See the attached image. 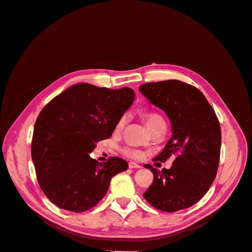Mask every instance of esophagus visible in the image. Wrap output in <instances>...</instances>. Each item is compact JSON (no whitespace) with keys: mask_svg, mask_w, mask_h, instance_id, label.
<instances>
[{"mask_svg":"<svg viewBox=\"0 0 252 252\" xmlns=\"http://www.w3.org/2000/svg\"><path fill=\"white\" fill-rule=\"evenodd\" d=\"M129 168L130 169H133V168H141V165H139V164H136V163H134V162H130L129 163Z\"/></svg>","mask_w":252,"mask_h":252,"instance_id":"34e87169","label":"esophagus"}]
</instances>
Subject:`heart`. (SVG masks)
Instances as JSON below:
<instances>
[{
    "mask_svg": "<svg viewBox=\"0 0 252 252\" xmlns=\"http://www.w3.org/2000/svg\"><path fill=\"white\" fill-rule=\"evenodd\" d=\"M144 117H145V120H146V124L150 131L157 130V129H165L166 130V122L161 116H159V114L155 112H149L145 114ZM125 123H126V116L121 117L116 126L117 130H121V129L124 127ZM123 154L126 157L131 158H138L141 157V154L138 150L133 148H129V147H126L123 149Z\"/></svg>",
    "mask_w": 252,
    "mask_h": 252,
    "instance_id": "1",
    "label": "heart"
}]
</instances>
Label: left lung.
Returning a JSON list of instances; mask_svg holds the SVG:
<instances>
[{
	"label": "left lung",
	"instance_id": "1",
	"mask_svg": "<svg viewBox=\"0 0 252 252\" xmlns=\"http://www.w3.org/2000/svg\"><path fill=\"white\" fill-rule=\"evenodd\" d=\"M139 90L165 112L171 125V138L154 161L175 158L169 169L145 165L154 173V183L143 195L162 211L188 208L216 179L222 141L216 112L199 89L178 80L146 83Z\"/></svg>",
	"mask_w": 252,
	"mask_h": 252
}]
</instances>
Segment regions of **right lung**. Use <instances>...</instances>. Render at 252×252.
Here are the masks:
<instances>
[{"mask_svg": "<svg viewBox=\"0 0 252 252\" xmlns=\"http://www.w3.org/2000/svg\"><path fill=\"white\" fill-rule=\"evenodd\" d=\"M134 97L128 87L80 83L43 108L34 124L32 158L41 189L58 207L73 212L93 208L114 175L127 170L123 158L112 157L102 164L89 154L95 143L110 138Z\"/></svg>", "mask_w": 252, "mask_h": 252, "instance_id": "right-lung-1", "label": "right lung"}]
</instances>
